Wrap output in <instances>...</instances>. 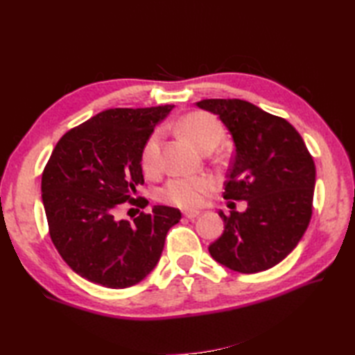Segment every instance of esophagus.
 <instances>
[{
    "mask_svg": "<svg viewBox=\"0 0 355 355\" xmlns=\"http://www.w3.org/2000/svg\"><path fill=\"white\" fill-rule=\"evenodd\" d=\"M200 215V212H197V210H189V212H184V216L187 218V220H195Z\"/></svg>",
    "mask_w": 355,
    "mask_h": 355,
    "instance_id": "34e87169",
    "label": "esophagus"
}]
</instances>
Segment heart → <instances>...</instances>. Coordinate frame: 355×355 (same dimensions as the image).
Here are the masks:
<instances>
[{
    "label": "heart",
    "instance_id": "heart-1",
    "mask_svg": "<svg viewBox=\"0 0 355 355\" xmlns=\"http://www.w3.org/2000/svg\"><path fill=\"white\" fill-rule=\"evenodd\" d=\"M180 131L192 145L205 150L207 148H216L223 140L224 131L221 125L214 117L202 112H192L180 122ZM141 168L146 173H154L160 163V134L153 132L145 141L141 149ZM212 187V178L207 175L178 177L169 180L160 192L162 200L183 209L197 207L202 195Z\"/></svg>",
    "mask_w": 355,
    "mask_h": 355
}]
</instances>
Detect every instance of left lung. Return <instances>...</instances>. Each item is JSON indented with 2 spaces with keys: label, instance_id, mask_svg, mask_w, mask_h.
<instances>
[{
  "label": "left lung",
  "instance_id": "8db88e82",
  "mask_svg": "<svg viewBox=\"0 0 355 355\" xmlns=\"http://www.w3.org/2000/svg\"><path fill=\"white\" fill-rule=\"evenodd\" d=\"M197 107L220 117L235 157L224 198L247 201L232 210L224 232L209 245L212 258L238 273L275 267L302 239L313 214L315 166L304 139L285 119L239 99H206Z\"/></svg>",
  "mask_w": 355,
  "mask_h": 355
}]
</instances>
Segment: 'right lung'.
<instances>
[{"mask_svg": "<svg viewBox=\"0 0 355 355\" xmlns=\"http://www.w3.org/2000/svg\"><path fill=\"white\" fill-rule=\"evenodd\" d=\"M173 105L102 111L73 128L53 149L41 192L53 244L80 277L107 288L143 281L160 261L164 239L182 212L154 206L134 221L117 210L145 183L141 149Z\"/></svg>", "mask_w": 355, "mask_h": 355, "instance_id": "right-lung-1", "label": "right lung"}]
</instances>
